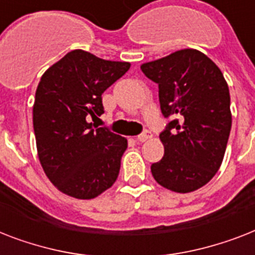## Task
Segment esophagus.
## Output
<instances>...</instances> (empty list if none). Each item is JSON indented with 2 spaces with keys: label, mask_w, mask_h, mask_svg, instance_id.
Masks as SVG:
<instances>
[{
  "label": "esophagus",
  "mask_w": 255,
  "mask_h": 255,
  "mask_svg": "<svg viewBox=\"0 0 255 255\" xmlns=\"http://www.w3.org/2000/svg\"><path fill=\"white\" fill-rule=\"evenodd\" d=\"M151 137H152L151 131H144L141 135L137 136V141H140V143H144V141H147V140L151 139Z\"/></svg>",
  "instance_id": "1"
}]
</instances>
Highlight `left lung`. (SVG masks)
Wrapping results in <instances>:
<instances>
[{"mask_svg": "<svg viewBox=\"0 0 255 255\" xmlns=\"http://www.w3.org/2000/svg\"><path fill=\"white\" fill-rule=\"evenodd\" d=\"M159 85L165 118L173 116L160 133L164 156L151 165L164 188L189 193L200 189L220 169L232 128L229 87L221 70L196 49H182L140 66Z\"/></svg>", "mask_w": 255, "mask_h": 255, "instance_id": "left-lung-1", "label": "left lung"}]
</instances>
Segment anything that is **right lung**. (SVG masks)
Returning <instances> with one entry per match:
<instances>
[{
	"mask_svg": "<svg viewBox=\"0 0 255 255\" xmlns=\"http://www.w3.org/2000/svg\"><path fill=\"white\" fill-rule=\"evenodd\" d=\"M129 67V62L73 50L38 83L33 106L38 157L53 185L70 197H98L119 176L127 139L94 127L90 118L103 114L102 94Z\"/></svg>",
	"mask_w": 255,
	"mask_h": 255,
	"instance_id": "obj_1",
	"label": "right lung"
}]
</instances>
